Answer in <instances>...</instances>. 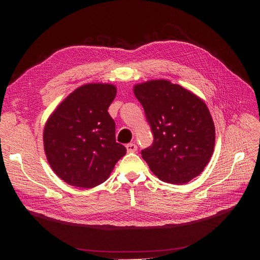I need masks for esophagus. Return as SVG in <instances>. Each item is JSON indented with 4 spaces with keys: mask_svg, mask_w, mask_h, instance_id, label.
Wrapping results in <instances>:
<instances>
[{
    "mask_svg": "<svg viewBox=\"0 0 260 260\" xmlns=\"http://www.w3.org/2000/svg\"><path fill=\"white\" fill-rule=\"evenodd\" d=\"M125 148H127V151L129 153H135L138 151V146L135 144V143H129L125 145Z\"/></svg>",
    "mask_w": 260,
    "mask_h": 260,
    "instance_id": "1",
    "label": "esophagus"
}]
</instances>
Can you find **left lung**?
Listing matches in <instances>:
<instances>
[{
  "label": "left lung",
  "instance_id": "8db88e82",
  "mask_svg": "<svg viewBox=\"0 0 260 260\" xmlns=\"http://www.w3.org/2000/svg\"><path fill=\"white\" fill-rule=\"evenodd\" d=\"M154 136L141 154L165 182L184 184L206 167L215 147L209 109L194 93L168 80H151L133 88Z\"/></svg>",
  "mask_w": 260,
  "mask_h": 260
}]
</instances>
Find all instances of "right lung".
<instances>
[{
	"mask_svg": "<svg viewBox=\"0 0 260 260\" xmlns=\"http://www.w3.org/2000/svg\"><path fill=\"white\" fill-rule=\"evenodd\" d=\"M116 93V86L109 83L81 85L46 121V159L66 183L84 188L103 183L127 153L122 144L116 142L115 121L107 112Z\"/></svg>",
	"mask_w": 260,
	"mask_h": 260,
	"instance_id": "add662e5",
	"label": "right lung"
}]
</instances>
